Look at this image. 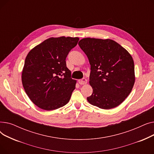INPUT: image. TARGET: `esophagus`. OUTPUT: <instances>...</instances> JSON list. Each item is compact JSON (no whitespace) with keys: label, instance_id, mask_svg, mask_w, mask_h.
Returning a JSON list of instances; mask_svg holds the SVG:
<instances>
[{"label":"esophagus","instance_id":"esophagus-1","mask_svg":"<svg viewBox=\"0 0 154 154\" xmlns=\"http://www.w3.org/2000/svg\"><path fill=\"white\" fill-rule=\"evenodd\" d=\"M79 83L80 85H85L87 83V80L86 79H82L79 80Z\"/></svg>","mask_w":154,"mask_h":154}]
</instances>
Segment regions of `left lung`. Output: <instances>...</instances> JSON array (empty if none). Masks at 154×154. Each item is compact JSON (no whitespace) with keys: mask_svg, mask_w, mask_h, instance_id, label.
Returning <instances> with one entry per match:
<instances>
[{"mask_svg":"<svg viewBox=\"0 0 154 154\" xmlns=\"http://www.w3.org/2000/svg\"><path fill=\"white\" fill-rule=\"evenodd\" d=\"M78 44L91 64L89 84L93 92L87 101L102 109L117 107L130 94L135 83L132 57L109 38H84Z\"/></svg>","mask_w":154,"mask_h":154,"instance_id":"left-lung-1","label":"left lung"}]
</instances>
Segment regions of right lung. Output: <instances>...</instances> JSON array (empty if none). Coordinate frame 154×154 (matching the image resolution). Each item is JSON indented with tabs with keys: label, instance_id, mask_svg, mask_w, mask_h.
I'll list each match as a JSON object with an SVG mask.
<instances>
[{
	"label": "right lung",
	"instance_id": "obj_1",
	"mask_svg": "<svg viewBox=\"0 0 154 154\" xmlns=\"http://www.w3.org/2000/svg\"><path fill=\"white\" fill-rule=\"evenodd\" d=\"M79 40V37H51L28 53L22 82L29 98L38 107L55 110L70 100L77 80L70 78L66 59Z\"/></svg>",
	"mask_w": 154,
	"mask_h": 154
}]
</instances>
